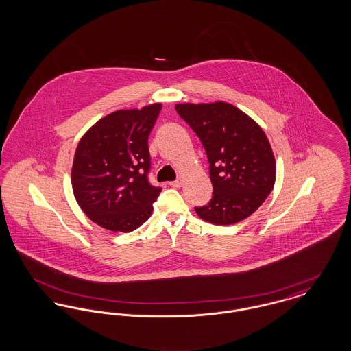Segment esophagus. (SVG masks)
<instances>
[{
    "instance_id": "obj_1",
    "label": "esophagus",
    "mask_w": 351,
    "mask_h": 351,
    "mask_svg": "<svg viewBox=\"0 0 351 351\" xmlns=\"http://www.w3.org/2000/svg\"><path fill=\"white\" fill-rule=\"evenodd\" d=\"M169 184H171L172 186H175V188H180V186L183 185V179H182V178H179V179H176L175 182H171Z\"/></svg>"
}]
</instances>
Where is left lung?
Returning a JSON list of instances; mask_svg holds the SVG:
<instances>
[{
  "mask_svg": "<svg viewBox=\"0 0 351 351\" xmlns=\"http://www.w3.org/2000/svg\"><path fill=\"white\" fill-rule=\"evenodd\" d=\"M197 134L209 162L213 197L195 208L213 225H233L251 216L271 193L276 162L263 129L232 104H176Z\"/></svg>",
  "mask_w": 351,
  "mask_h": 351,
  "instance_id": "8db88e82",
  "label": "left lung"
}]
</instances>
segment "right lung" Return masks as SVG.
Here are the masks:
<instances>
[{
	"mask_svg": "<svg viewBox=\"0 0 351 351\" xmlns=\"http://www.w3.org/2000/svg\"><path fill=\"white\" fill-rule=\"evenodd\" d=\"M162 104L122 109L99 119L77 143L71 172L84 213L110 232L130 233L152 213L162 188L147 180L149 135Z\"/></svg>",
	"mask_w": 351,
	"mask_h": 351,
	"instance_id": "right-lung-1",
	"label": "right lung"
}]
</instances>
